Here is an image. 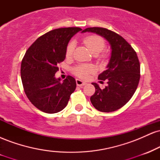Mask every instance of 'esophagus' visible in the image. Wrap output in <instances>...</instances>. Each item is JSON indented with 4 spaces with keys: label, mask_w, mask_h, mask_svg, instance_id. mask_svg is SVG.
<instances>
[{
    "label": "esophagus",
    "mask_w": 160,
    "mask_h": 160,
    "mask_svg": "<svg viewBox=\"0 0 160 160\" xmlns=\"http://www.w3.org/2000/svg\"><path fill=\"white\" fill-rule=\"evenodd\" d=\"M76 82H77V85H78V86H82L86 85V82L82 81V80H80V79H77Z\"/></svg>",
    "instance_id": "34e87169"
}]
</instances>
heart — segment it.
I'll use <instances>...</instances> for the list:
<instances>
[{
  "instance_id": "obj_1",
  "label": "heart",
  "mask_w": 160,
  "mask_h": 160,
  "mask_svg": "<svg viewBox=\"0 0 160 160\" xmlns=\"http://www.w3.org/2000/svg\"><path fill=\"white\" fill-rule=\"evenodd\" d=\"M84 44L86 46L88 49L91 51L93 54L97 55L100 53L103 49L105 48V41L101 36L92 34L86 37L83 39ZM75 43L74 41H71L68 44L66 48L65 55L67 58H71L73 56L74 51ZM105 56L104 54L98 55L97 58L99 59L104 58ZM95 71V67L93 65H86V64H81L78 65L73 68V73L75 75L81 78H86L88 74L91 73H94Z\"/></svg>"
}]
</instances>
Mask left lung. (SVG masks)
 Wrapping results in <instances>:
<instances>
[{
    "instance_id": "left-lung-1",
    "label": "left lung",
    "mask_w": 160,
    "mask_h": 160,
    "mask_svg": "<svg viewBox=\"0 0 160 160\" xmlns=\"http://www.w3.org/2000/svg\"><path fill=\"white\" fill-rule=\"evenodd\" d=\"M86 32L104 37L112 49L108 68L98 78L100 80H107L108 86L101 89L98 84L92 82L95 92L90 101L99 111H115L131 99L138 86L141 74L137 53L122 37L114 32L99 27L87 28L82 32Z\"/></svg>"
}]
</instances>
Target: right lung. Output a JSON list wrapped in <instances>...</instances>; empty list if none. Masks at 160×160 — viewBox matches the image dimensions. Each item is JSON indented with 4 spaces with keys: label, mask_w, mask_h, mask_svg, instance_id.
<instances>
[{
    "label": "right lung",
    "mask_w": 160,
    "mask_h": 160,
    "mask_svg": "<svg viewBox=\"0 0 160 160\" xmlns=\"http://www.w3.org/2000/svg\"><path fill=\"white\" fill-rule=\"evenodd\" d=\"M80 28L54 29L39 37L27 49L21 64V78L25 95L40 111L55 113L67 106L76 89L73 77L60 82L55 78L57 65L65 58V51L71 38Z\"/></svg>",
    "instance_id": "right-lung-1"
}]
</instances>
